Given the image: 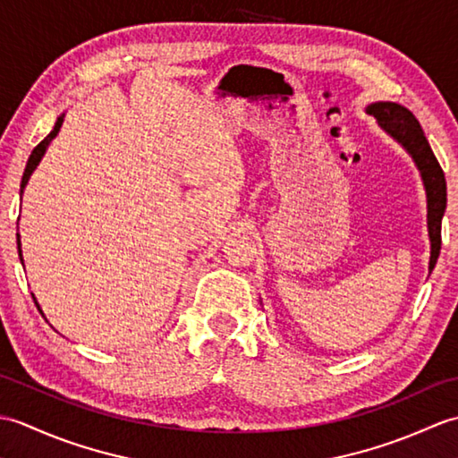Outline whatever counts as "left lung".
<instances>
[{
	"instance_id": "8db88e82",
	"label": "left lung",
	"mask_w": 458,
	"mask_h": 458,
	"mask_svg": "<svg viewBox=\"0 0 458 458\" xmlns=\"http://www.w3.org/2000/svg\"><path fill=\"white\" fill-rule=\"evenodd\" d=\"M366 114L374 115L379 128L410 153L417 171L421 174L427 194V230H429L431 242L429 271H433L441 251V220L446 208L445 173L433 155L420 122L410 110L395 102H372L366 106Z\"/></svg>"
}]
</instances>
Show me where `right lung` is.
Returning a JSON list of instances; mask_svg holds the SVG:
<instances>
[{
	"label": "right lung",
	"mask_w": 458,
	"mask_h": 458,
	"mask_svg": "<svg viewBox=\"0 0 458 458\" xmlns=\"http://www.w3.org/2000/svg\"><path fill=\"white\" fill-rule=\"evenodd\" d=\"M63 122H64V114H61L56 118V123H55V128H53V131L47 135V138L37 145V148L33 149V153L29 155V161H27V167H25V173H23V179H21V191H19V194H23V191H25V187H27V182H29V179H31V174H33V171L37 169V165L41 163V159H43V155H45V151H47V148L48 145H51V141L56 138L58 135V131H61V125H63ZM17 250H19V259L23 261V258H21V242H19V234H17ZM35 299V297H33ZM35 305H37V309L41 310V307H38V303H37V299H35ZM41 315H43V310H41Z\"/></svg>",
	"instance_id": "1"
}]
</instances>
